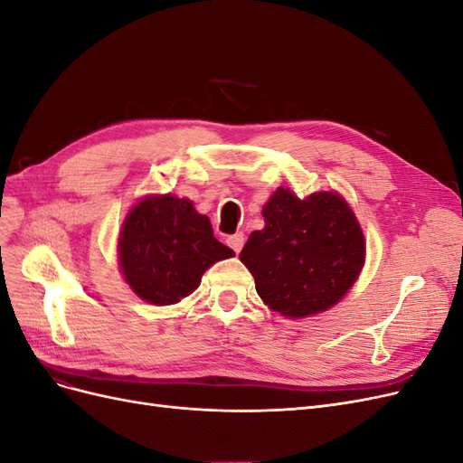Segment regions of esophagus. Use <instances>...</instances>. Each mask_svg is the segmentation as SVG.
Masks as SVG:
<instances>
[{
	"label": "esophagus",
	"mask_w": 463,
	"mask_h": 463,
	"mask_svg": "<svg viewBox=\"0 0 463 463\" xmlns=\"http://www.w3.org/2000/svg\"><path fill=\"white\" fill-rule=\"evenodd\" d=\"M226 243L235 250V253H240V250H241L243 245H245V235H243V233H233V235L228 237Z\"/></svg>",
	"instance_id": "esophagus-1"
}]
</instances>
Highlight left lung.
<instances>
[{
	"mask_svg": "<svg viewBox=\"0 0 463 463\" xmlns=\"http://www.w3.org/2000/svg\"><path fill=\"white\" fill-rule=\"evenodd\" d=\"M264 228L240 253L260 299L284 317L303 318L338 303L365 262V240L338 193L298 199L279 187L264 210Z\"/></svg>",
	"mask_w": 463,
	"mask_h": 463,
	"instance_id": "obj_1",
	"label": "left lung"
}]
</instances>
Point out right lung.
Returning a JSON list of instances; mask_svg holds the SVG:
<instances>
[{
    "instance_id": "add662e5",
    "label": "right lung",
    "mask_w": 463,
    "mask_h": 463,
    "mask_svg": "<svg viewBox=\"0 0 463 463\" xmlns=\"http://www.w3.org/2000/svg\"><path fill=\"white\" fill-rule=\"evenodd\" d=\"M235 253L210 220L172 194L135 204L119 235V262L131 289L154 305H174L199 288L208 266Z\"/></svg>"
}]
</instances>
